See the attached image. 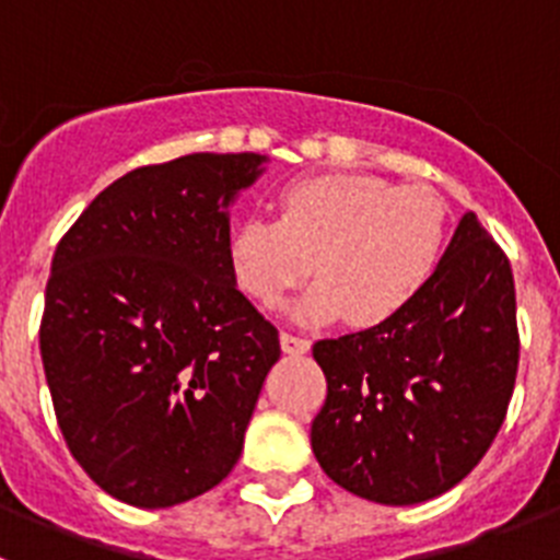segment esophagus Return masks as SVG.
Segmentation results:
<instances>
[{
  "label": "esophagus",
  "instance_id": "34e87169",
  "mask_svg": "<svg viewBox=\"0 0 560 560\" xmlns=\"http://www.w3.org/2000/svg\"><path fill=\"white\" fill-rule=\"evenodd\" d=\"M280 345H283L285 353H291V355L308 353V348H311V341L305 339V336L289 334V330H283V334H280Z\"/></svg>",
  "mask_w": 560,
  "mask_h": 560
}]
</instances>
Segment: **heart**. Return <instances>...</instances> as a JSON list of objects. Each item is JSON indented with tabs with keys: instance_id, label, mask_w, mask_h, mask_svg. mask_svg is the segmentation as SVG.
Listing matches in <instances>:
<instances>
[{
	"instance_id": "1",
	"label": "heart",
	"mask_w": 560,
	"mask_h": 560,
	"mask_svg": "<svg viewBox=\"0 0 560 560\" xmlns=\"http://www.w3.org/2000/svg\"><path fill=\"white\" fill-rule=\"evenodd\" d=\"M448 205L427 185L400 187L368 173H325L285 185L277 219L252 215L232 230L237 283L277 305L305 277H319L296 316L375 328L400 316L443 264Z\"/></svg>"
}]
</instances>
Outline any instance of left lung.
<instances>
[{"mask_svg":"<svg viewBox=\"0 0 560 560\" xmlns=\"http://www.w3.org/2000/svg\"><path fill=\"white\" fill-rule=\"evenodd\" d=\"M518 350L511 260L465 212L438 275L404 314L314 345L328 381L311 423L323 471L381 504L446 493L502 429Z\"/></svg>","mask_w":560,"mask_h":560,"instance_id":"8db88e82","label":"left lung"}]
</instances>
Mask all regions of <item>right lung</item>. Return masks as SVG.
Masks as SVG:
<instances>
[{
	"label": "right lung",
	"mask_w": 560,
	"mask_h": 560,
	"mask_svg": "<svg viewBox=\"0 0 560 560\" xmlns=\"http://www.w3.org/2000/svg\"><path fill=\"white\" fill-rule=\"evenodd\" d=\"M260 162L187 153L142 165L58 241L44 375L72 457L120 502H187L241 457L280 339L237 291L224 207Z\"/></svg>",
	"instance_id": "right-lung-1"
}]
</instances>
